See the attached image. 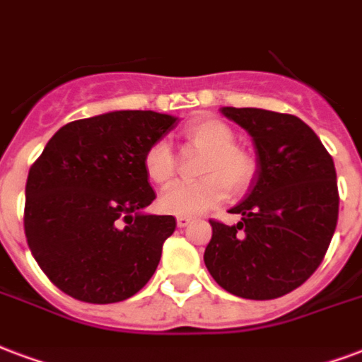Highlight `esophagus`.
<instances>
[{"instance_id":"esophagus-1","label":"esophagus","mask_w":362,"mask_h":362,"mask_svg":"<svg viewBox=\"0 0 362 362\" xmlns=\"http://www.w3.org/2000/svg\"><path fill=\"white\" fill-rule=\"evenodd\" d=\"M189 222H192V218H189V216H178V218H176V224H178V228H186Z\"/></svg>"}]
</instances>
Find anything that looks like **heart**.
Segmentation results:
<instances>
[{
    "instance_id": "1",
    "label": "heart",
    "mask_w": 362,
    "mask_h": 362,
    "mask_svg": "<svg viewBox=\"0 0 362 362\" xmlns=\"http://www.w3.org/2000/svg\"><path fill=\"white\" fill-rule=\"evenodd\" d=\"M182 140L205 153L199 182L175 184L159 197V209L175 216H195L220 205L228 192L243 193L256 176V159L235 144V132L214 117H199L182 129ZM146 176L157 186H167L176 175V159L167 142H153L144 156Z\"/></svg>"
}]
</instances>
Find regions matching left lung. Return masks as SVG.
Wrapping results in <instances>:
<instances>
[{
    "mask_svg": "<svg viewBox=\"0 0 362 362\" xmlns=\"http://www.w3.org/2000/svg\"><path fill=\"white\" fill-rule=\"evenodd\" d=\"M252 136L258 165L237 226L211 220L205 266L224 291L247 300L285 296L322 262L338 222L332 157L302 119L260 107H222Z\"/></svg>",
    "mask_w": 362,
    "mask_h": 362,
    "instance_id": "8db88e82",
    "label": "left lung"
}]
</instances>
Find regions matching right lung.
<instances>
[{"label":"right lung","mask_w":362,"mask_h":362,"mask_svg":"<svg viewBox=\"0 0 362 362\" xmlns=\"http://www.w3.org/2000/svg\"><path fill=\"white\" fill-rule=\"evenodd\" d=\"M176 117L121 110L71 121L30 167L28 247L54 286L89 303L134 296L156 273L175 216L144 214L156 199L144 170Z\"/></svg>","instance_id":"1"}]
</instances>
